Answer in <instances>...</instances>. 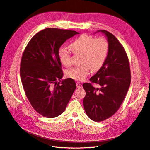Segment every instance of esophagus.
Instances as JSON below:
<instances>
[{"label":"esophagus","mask_w":150,"mask_h":150,"mask_svg":"<svg viewBox=\"0 0 150 150\" xmlns=\"http://www.w3.org/2000/svg\"><path fill=\"white\" fill-rule=\"evenodd\" d=\"M76 86H77V88H82V84H81V83H79V82H77L76 83Z\"/></svg>","instance_id":"34e87169"}]
</instances>
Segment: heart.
<instances>
[{
  "label": "heart",
  "instance_id": "b5f03b06",
  "mask_svg": "<svg viewBox=\"0 0 150 150\" xmlns=\"http://www.w3.org/2000/svg\"><path fill=\"white\" fill-rule=\"evenodd\" d=\"M69 47L74 54H81V66L72 67L66 71L68 78L76 81H83L90 73L91 70L97 71L104 64L109 52V43L106 38L82 34L71 42ZM59 59L64 66L71 64V52L64 47L57 51Z\"/></svg>",
  "mask_w": 150,
  "mask_h": 150
}]
</instances>
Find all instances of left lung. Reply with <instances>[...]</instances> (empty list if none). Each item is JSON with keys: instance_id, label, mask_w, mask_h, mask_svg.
I'll return each instance as SVG.
<instances>
[{"instance_id": "obj_1", "label": "left lung", "mask_w": 150, "mask_h": 150, "mask_svg": "<svg viewBox=\"0 0 150 150\" xmlns=\"http://www.w3.org/2000/svg\"><path fill=\"white\" fill-rule=\"evenodd\" d=\"M106 35L109 52L105 62L97 73L83 84L86 91L83 105L86 115L94 121L110 118L118 110L131 83L128 56L115 36L105 30H98ZM93 83L100 88L94 87Z\"/></svg>"}]
</instances>
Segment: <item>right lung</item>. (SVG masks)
Here are the masks:
<instances>
[{
  "mask_svg": "<svg viewBox=\"0 0 150 150\" xmlns=\"http://www.w3.org/2000/svg\"><path fill=\"white\" fill-rule=\"evenodd\" d=\"M75 30L46 28L35 34L25 48L20 75L31 106L42 116L52 118L65 111L76 88L74 79L63 76L57 51Z\"/></svg>",
  "mask_w": 150,
  "mask_h": 150,
  "instance_id": "1",
  "label": "right lung"
}]
</instances>
